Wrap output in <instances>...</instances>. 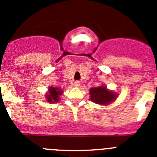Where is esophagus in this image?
Listing matches in <instances>:
<instances>
[{
  "label": "esophagus",
  "mask_w": 157,
  "mask_h": 157,
  "mask_svg": "<svg viewBox=\"0 0 157 157\" xmlns=\"http://www.w3.org/2000/svg\"><path fill=\"white\" fill-rule=\"evenodd\" d=\"M74 86H75V87L79 86V83H78V82H75Z\"/></svg>",
  "instance_id": "esophagus-1"
}]
</instances>
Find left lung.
<instances>
[{
	"instance_id": "1",
	"label": "left lung",
	"mask_w": 157,
	"mask_h": 157,
	"mask_svg": "<svg viewBox=\"0 0 157 157\" xmlns=\"http://www.w3.org/2000/svg\"><path fill=\"white\" fill-rule=\"evenodd\" d=\"M90 100L96 104L108 105L116 98V94L109 91L105 86H99L92 88L90 90Z\"/></svg>"
}]
</instances>
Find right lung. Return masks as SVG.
<instances>
[{"instance_id":"1","label":"right lung","mask_w":157,"mask_h":157,"mask_svg":"<svg viewBox=\"0 0 157 157\" xmlns=\"http://www.w3.org/2000/svg\"><path fill=\"white\" fill-rule=\"evenodd\" d=\"M62 94V91L59 90L58 88L55 87H50L49 88V93L46 95V99L48 102H58L59 101V96Z\"/></svg>"}]
</instances>
